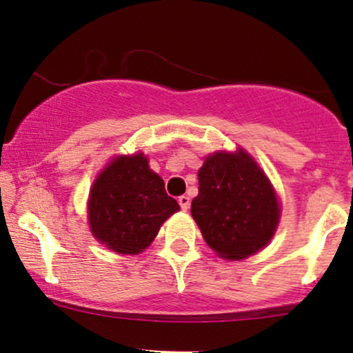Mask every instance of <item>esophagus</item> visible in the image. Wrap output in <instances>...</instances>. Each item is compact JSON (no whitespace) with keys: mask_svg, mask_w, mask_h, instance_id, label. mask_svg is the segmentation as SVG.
Segmentation results:
<instances>
[{"mask_svg":"<svg viewBox=\"0 0 353 353\" xmlns=\"http://www.w3.org/2000/svg\"><path fill=\"white\" fill-rule=\"evenodd\" d=\"M177 201H179V206L183 211H188L189 206H191V199H189L188 196H179V199H177Z\"/></svg>","mask_w":353,"mask_h":353,"instance_id":"obj_1","label":"esophagus"}]
</instances>
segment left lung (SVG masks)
Here are the masks:
<instances>
[{
	"label": "left lung",
	"instance_id": "8db88e82",
	"mask_svg": "<svg viewBox=\"0 0 353 353\" xmlns=\"http://www.w3.org/2000/svg\"><path fill=\"white\" fill-rule=\"evenodd\" d=\"M198 179L191 214L220 257L240 261L269 243L279 223V203L250 155L243 150L210 155Z\"/></svg>",
	"mask_w": 353,
	"mask_h": 353
}]
</instances>
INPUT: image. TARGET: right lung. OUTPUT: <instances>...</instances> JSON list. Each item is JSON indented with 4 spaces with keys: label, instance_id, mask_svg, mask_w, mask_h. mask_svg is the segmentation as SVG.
<instances>
[{
    "label": "right lung",
    "instance_id": "1",
    "mask_svg": "<svg viewBox=\"0 0 353 353\" xmlns=\"http://www.w3.org/2000/svg\"><path fill=\"white\" fill-rule=\"evenodd\" d=\"M88 211L91 232L99 242L118 254H139L179 205L167 196L164 181L150 170L147 157L135 154L113 159L99 174Z\"/></svg>",
    "mask_w": 353,
    "mask_h": 353
}]
</instances>
